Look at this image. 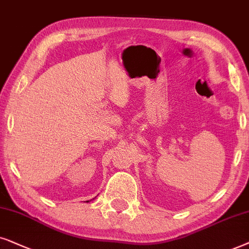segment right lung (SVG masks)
<instances>
[{
  "label": "right lung",
  "instance_id": "obj_1",
  "mask_svg": "<svg viewBox=\"0 0 249 249\" xmlns=\"http://www.w3.org/2000/svg\"><path fill=\"white\" fill-rule=\"evenodd\" d=\"M93 199H94V198H93ZM92 200V199H91ZM86 203H89V200H86Z\"/></svg>",
  "mask_w": 249,
  "mask_h": 249
}]
</instances>
